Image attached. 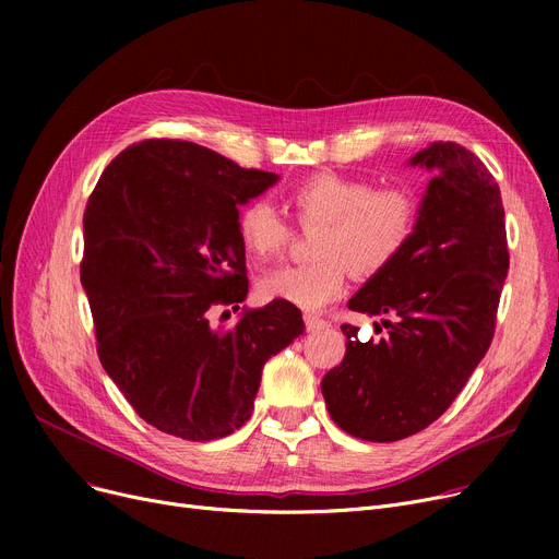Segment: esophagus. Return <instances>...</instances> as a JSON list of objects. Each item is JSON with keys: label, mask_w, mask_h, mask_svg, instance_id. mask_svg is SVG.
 <instances>
[{"label": "esophagus", "mask_w": 559, "mask_h": 559, "mask_svg": "<svg viewBox=\"0 0 559 559\" xmlns=\"http://www.w3.org/2000/svg\"><path fill=\"white\" fill-rule=\"evenodd\" d=\"M304 321H306V331H308V333H317V331L329 329V321L319 319V317H314V314H306Z\"/></svg>", "instance_id": "esophagus-1"}]
</instances>
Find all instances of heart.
<instances>
[{
    "mask_svg": "<svg viewBox=\"0 0 559 559\" xmlns=\"http://www.w3.org/2000/svg\"><path fill=\"white\" fill-rule=\"evenodd\" d=\"M287 205L301 224H321L314 242L317 262L283 264L258 281L270 301L314 312L337 299L348 278L373 276L399 258L415 228V203L403 190H376L360 179L321 171L287 192ZM238 238L262 262L278 255L289 228L274 205L253 199L238 213Z\"/></svg>",
    "mask_w": 559,
    "mask_h": 559,
    "instance_id": "heart-1",
    "label": "heart"
}]
</instances>
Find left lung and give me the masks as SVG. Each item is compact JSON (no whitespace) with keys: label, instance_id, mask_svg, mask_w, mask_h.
Listing matches in <instances>:
<instances>
[{"label":"left lung","instance_id":"obj_1","mask_svg":"<svg viewBox=\"0 0 559 559\" xmlns=\"http://www.w3.org/2000/svg\"><path fill=\"white\" fill-rule=\"evenodd\" d=\"M407 165L432 176L413 235L348 299L383 314L388 337L360 342L344 324L346 356L321 380L333 421L365 442H396L447 413L491 344L510 267L501 190L483 160L432 142Z\"/></svg>","mask_w":559,"mask_h":559}]
</instances>
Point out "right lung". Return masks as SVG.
<instances>
[{
  "label": "right lung",
  "instance_id": "right-lung-1",
  "mask_svg": "<svg viewBox=\"0 0 559 559\" xmlns=\"http://www.w3.org/2000/svg\"><path fill=\"white\" fill-rule=\"evenodd\" d=\"M278 181L186 140H144L102 174L83 213L81 285L97 354L154 428L211 442L253 413L262 367L304 335L297 306L242 308L213 329L215 304L247 299L240 205Z\"/></svg>",
  "mask_w": 559,
  "mask_h": 559
}]
</instances>
